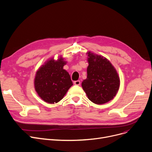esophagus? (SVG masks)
<instances>
[{
	"mask_svg": "<svg viewBox=\"0 0 152 152\" xmlns=\"http://www.w3.org/2000/svg\"><path fill=\"white\" fill-rule=\"evenodd\" d=\"M74 84H75V85L79 86V85H80V84H81V81H79V80H77V81H74Z\"/></svg>",
	"mask_w": 152,
	"mask_h": 152,
	"instance_id": "34e87169",
	"label": "esophagus"
}]
</instances>
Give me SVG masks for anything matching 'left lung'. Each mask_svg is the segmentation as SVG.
Wrapping results in <instances>:
<instances>
[{"mask_svg": "<svg viewBox=\"0 0 152 152\" xmlns=\"http://www.w3.org/2000/svg\"><path fill=\"white\" fill-rule=\"evenodd\" d=\"M87 76L82 87L88 99L95 104L112 100L119 89V77L115 68L105 58L88 53Z\"/></svg>", "mask_w": 152, "mask_h": 152, "instance_id": "left-lung-1", "label": "left lung"}]
</instances>
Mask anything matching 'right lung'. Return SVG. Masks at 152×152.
Returning a JSON list of instances; mask_svg holds the SVG:
<instances>
[{
  "instance_id": "add662e5",
  "label": "right lung",
  "mask_w": 152,
  "mask_h": 152,
  "mask_svg": "<svg viewBox=\"0 0 152 152\" xmlns=\"http://www.w3.org/2000/svg\"><path fill=\"white\" fill-rule=\"evenodd\" d=\"M66 63L61 57L58 61L51 59L37 71L35 89L39 96L45 102H58L73 85L69 73L63 69Z\"/></svg>"
}]
</instances>
